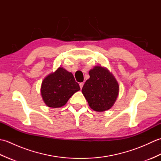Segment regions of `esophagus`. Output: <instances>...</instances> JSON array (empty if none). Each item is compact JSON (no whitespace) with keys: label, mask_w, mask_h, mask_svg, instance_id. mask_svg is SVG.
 <instances>
[{"label":"esophagus","mask_w":161,"mask_h":161,"mask_svg":"<svg viewBox=\"0 0 161 161\" xmlns=\"http://www.w3.org/2000/svg\"><path fill=\"white\" fill-rule=\"evenodd\" d=\"M83 86H84V83H83V82H81V83H80V88H82Z\"/></svg>","instance_id":"esophagus-1"}]
</instances>
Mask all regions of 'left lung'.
<instances>
[{
	"label": "left lung",
	"mask_w": 161,
	"mask_h": 161,
	"mask_svg": "<svg viewBox=\"0 0 161 161\" xmlns=\"http://www.w3.org/2000/svg\"><path fill=\"white\" fill-rule=\"evenodd\" d=\"M90 78L81 92L89 107L95 111L110 109L119 93V85L115 77L106 68L95 66L89 71Z\"/></svg>",
	"instance_id": "1"
}]
</instances>
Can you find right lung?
Wrapping results in <instances>:
<instances>
[{
	"mask_svg": "<svg viewBox=\"0 0 161 161\" xmlns=\"http://www.w3.org/2000/svg\"><path fill=\"white\" fill-rule=\"evenodd\" d=\"M80 90L73 75L59 67L44 78L41 86L43 102L51 108L61 107L75 93Z\"/></svg>",
	"mask_w": 161,
	"mask_h": 161,
	"instance_id": "add662e5",
	"label": "right lung"
}]
</instances>
